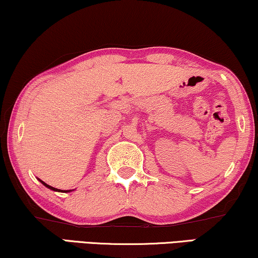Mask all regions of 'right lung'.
<instances>
[{"label":"right lung","mask_w":258,"mask_h":258,"mask_svg":"<svg viewBox=\"0 0 258 258\" xmlns=\"http://www.w3.org/2000/svg\"><path fill=\"white\" fill-rule=\"evenodd\" d=\"M39 179V178H38ZM39 182L43 184V185H45L46 187H47V189H49V190H53V191H56V192H71L72 190H60V189H56V187H53V186H51V185H48V184H46L44 180H41V179H39Z\"/></svg>","instance_id":"add662e5"}]
</instances>
